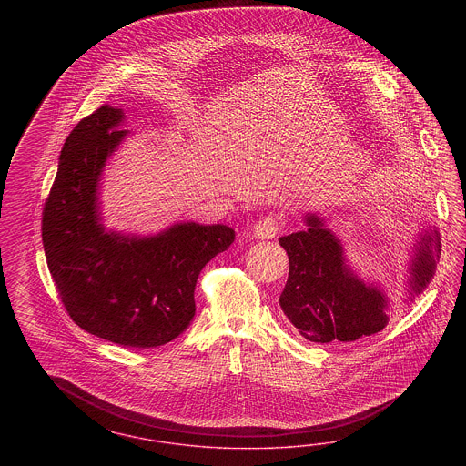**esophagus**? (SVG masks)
Returning <instances> with one entry per match:
<instances>
[{
    "mask_svg": "<svg viewBox=\"0 0 466 466\" xmlns=\"http://www.w3.org/2000/svg\"><path fill=\"white\" fill-rule=\"evenodd\" d=\"M282 227V218L279 215L269 213L267 217L259 218L253 227L254 236L258 239H273Z\"/></svg>",
    "mask_w": 466,
    "mask_h": 466,
    "instance_id": "1",
    "label": "esophagus"
}]
</instances>
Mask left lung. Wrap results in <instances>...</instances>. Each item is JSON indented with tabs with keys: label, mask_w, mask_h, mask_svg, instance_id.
<instances>
[{
	"label": "left lung",
	"mask_w": 466,
	"mask_h": 466,
	"mask_svg": "<svg viewBox=\"0 0 466 466\" xmlns=\"http://www.w3.org/2000/svg\"><path fill=\"white\" fill-rule=\"evenodd\" d=\"M306 230L283 236L289 279L280 306L299 333L309 341H353L388 325V299L381 289L362 282L345 263L343 248L325 222L309 213ZM441 254L438 230H427L410 267V299L432 280Z\"/></svg>",
	"instance_id": "left-lung-1"
}]
</instances>
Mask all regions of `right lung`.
I'll return each instance as SVG.
<instances>
[{"instance_id":"1","label":"right lung","mask_w":466,"mask_h":466,"mask_svg":"<svg viewBox=\"0 0 466 466\" xmlns=\"http://www.w3.org/2000/svg\"><path fill=\"white\" fill-rule=\"evenodd\" d=\"M123 119L121 109L100 106L65 141L44 205V253L76 325L123 347L150 349L189 326L198 275L236 232L195 222L150 238L106 232L97 186L107 157L127 135L117 127Z\"/></svg>"}]
</instances>
